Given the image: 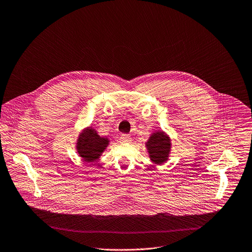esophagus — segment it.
<instances>
[{
    "mask_svg": "<svg viewBox=\"0 0 252 252\" xmlns=\"http://www.w3.org/2000/svg\"><path fill=\"white\" fill-rule=\"evenodd\" d=\"M120 140H121L122 142H130V141H131V137H130V135L124 133V134L121 135Z\"/></svg>",
    "mask_w": 252,
    "mask_h": 252,
    "instance_id": "1",
    "label": "esophagus"
}]
</instances>
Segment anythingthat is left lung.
Masks as SVG:
<instances>
[{
  "instance_id": "8db88e82",
  "label": "left lung",
  "mask_w": 252,
  "mask_h": 252,
  "mask_svg": "<svg viewBox=\"0 0 252 252\" xmlns=\"http://www.w3.org/2000/svg\"><path fill=\"white\" fill-rule=\"evenodd\" d=\"M150 158L156 164H161L168 159L171 142L169 136L161 131L158 130L153 132L148 142L146 143Z\"/></svg>"
}]
</instances>
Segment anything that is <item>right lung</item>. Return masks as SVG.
Returning <instances> with one entry per match:
<instances>
[{
  "label": "right lung",
  "mask_w": 252,
  "mask_h": 252,
  "mask_svg": "<svg viewBox=\"0 0 252 252\" xmlns=\"http://www.w3.org/2000/svg\"><path fill=\"white\" fill-rule=\"evenodd\" d=\"M109 138L101 137L93 127L84 129L77 140V151L87 162H94L109 146Z\"/></svg>",
  "instance_id": "obj_1"
}]
</instances>
